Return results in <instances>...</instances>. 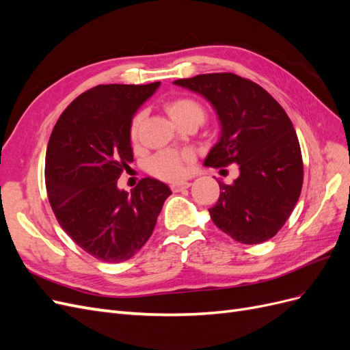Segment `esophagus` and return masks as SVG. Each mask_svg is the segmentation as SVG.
<instances>
[{"label": "esophagus", "mask_w": 350, "mask_h": 350, "mask_svg": "<svg viewBox=\"0 0 350 350\" xmlns=\"http://www.w3.org/2000/svg\"><path fill=\"white\" fill-rule=\"evenodd\" d=\"M188 187H191V183H189V181H181V183H174L171 185V189H172L174 193H178V191H181V189H185Z\"/></svg>", "instance_id": "obj_1"}]
</instances>
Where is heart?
<instances>
[{"instance_id": "b5f03b06", "label": "heart", "mask_w": 350, "mask_h": 350, "mask_svg": "<svg viewBox=\"0 0 350 350\" xmlns=\"http://www.w3.org/2000/svg\"><path fill=\"white\" fill-rule=\"evenodd\" d=\"M166 111L169 116L176 124H184L189 120H196L201 122L204 120V109L201 105L191 99V98H178L166 103ZM143 115L137 113L130 125V137L131 140L135 142L137 133H139V126L142 122ZM191 159L188 153H176L171 150H165L157 153L152 157L149 163L150 172L159 178L163 179H179L185 174V163Z\"/></svg>"}]
</instances>
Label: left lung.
I'll return each instance as SVG.
<instances>
[{
	"label": "left lung",
	"instance_id": "8db88e82",
	"mask_svg": "<svg viewBox=\"0 0 350 350\" xmlns=\"http://www.w3.org/2000/svg\"><path fill=\"white\" fill-rule=\"evenodd\" d=\"M174 83L201 94L217 113L220 137L204 165L239 167L230 185L219 181V200L208 208L213 224L242 243L273 238L289 219L304 181L301 147L288 113L257 83L232 72Z\"/></svg>",
	"mask_w": 350,
	"mask_h": 350
}]
</instances>
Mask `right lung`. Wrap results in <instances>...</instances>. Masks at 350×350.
I'll return each mask as SVG.
<instances>
[{
	"label": "right lung",
	"instance_id": "1",
	"mask_svg": "<svg viewBox=\"0 0 350 350\" xmlns=\"http://www.w3.org/2000/svg\"><path fill=\"white\" fill-rule=\"evenodd\" d=\"M161 86L99 84L61 113L45 159L48 198L59 226L94 258L130 260L153 234L169 187L144 178L131 193L118 178L134 161L133 116Z\"/></svg>",
	"mask_w": 350,
	"mask_h": 350
}]
</instances>
